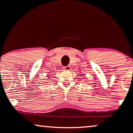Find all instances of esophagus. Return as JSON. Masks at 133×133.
Listing matches in <instances>:
<instances>
[{
  "instance_id": "obj_1",
  "label": "esophagus",
  "mask_w": 133,
  "mask_h": 133,
  "mask_svg": "<svg viewBox=\"0 0 133 133\" xmlns=\"http://www.w3.org/2000/svg\"><path fill=\"white\" fill-rule=\"evenodd\" d=\"M63 69L65 71H69V70H70V69H71V66H70V65H66V66L64 67Z\"/></svg>"
}]
</instances>
